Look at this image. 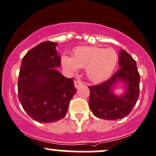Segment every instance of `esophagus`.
<instances>
[{"label":"esophagus","instance_id":"esophagus-1","mask_svg":"<svg viewBox=\"0 0 156 156\" xmlns=\"http://www.w3.org/2000/svg\"><path fill=\"white\" fill-rule=\"evenodd\" d=\"M82 85H83V83H82V81H80V80H77V81H74V86H75V88H76V89L79 88L80 86H82Z\"/></svg>","mask_w":156,"mask_h":156}]
</instances>
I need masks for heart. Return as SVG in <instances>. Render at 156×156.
<instances>
[{
  "label": "heart",
  "mask_w": 156,
  "mask_h": 156,
  "mask_svg": "<svg viewBox=\"0 0 156 156\" xmlns=\"http://www.w3.org/2000/svg\"><path fill=\"white\" fill-rule=\"evenodd\" d=\"M118 63V54L113 48H104L97 46H81L73 52L72 58L62 57V64L70 71H76L78 67L86 68L89 80L101 82L112 75Z\"/></svg>",
  "instance_id": "1"
}]
</instances>
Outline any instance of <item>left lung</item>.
<instances>
[{"label": "left lung", "mask_w": 156, "mask_h": 156, "mask_svg": "<svg viewBox=\"0 0 156 156\" xmlns=\"http://www.w3.org/2000/svg\"><path fill=\"white\" fill-rule=\"evenodd\" d=\"M120 68L111 78L97 86H89V104L96 117L105 120H117L129 115L140 94V74L136 63L126 51L119 53ZM125 84V93L117 96L113 88L116 83Z\"/></svg>", "instance_id": "8db88e82"}]
</instances>
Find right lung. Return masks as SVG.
Listing matches in <instances>:
<instances>
[{
    "label": "right lung",
    "instance_id": "1",
    "mask_svg": "<svg viewBox=\"0 0 156 156\" xmlns=\"http://www.w3.org/2000/svg\"><path fill=\"white\" fill-rule=\"evenodd\" d=\"M56 46L52 41L41 43L22 59L19 100L28 115L38 122H54L64 118L77 91L73 78L55 69L61 66Z\"/></svg>",
    "mask_w": 156,
    "mask_h": 156
}]
</instances>
